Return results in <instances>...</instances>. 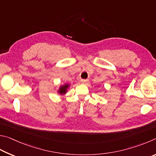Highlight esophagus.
Listing matches in <instances>:
<instances>
[{"mask_svg": "<svg viewBox=\"0 0 156 156\" xmlns=\"http://www.w3.org/2000/svg\"><path fill=\"white\" fill-rule=\"evenodd\" d=\"M80 81L81 83H86L88 81V80H81Z\"/></svg>", "mask_w": 156, "mask_h": 156, "instance_id": "esophagus-1", "label": "esophagus"}]
</instances>
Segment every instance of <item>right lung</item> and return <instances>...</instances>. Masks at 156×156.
<instances>
[{
  "label": "right lung",
  "mask_w": 156,
  "mask_h": 156,
  "mask_svg": "<svg viewBox=\"0 0 156 156\" xmlns=\"http://www.w3.org/2000/svg\"><path fill=\"white\" fill-rule=\"evenodd\" d=\"M68 87H69V84H64V86H60V88L58 90V92L60 94H64L66 93L67 92V90L68 88Z\"/></svg>",
  "instance_id": "1"
}]
</instances>
